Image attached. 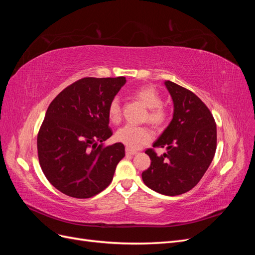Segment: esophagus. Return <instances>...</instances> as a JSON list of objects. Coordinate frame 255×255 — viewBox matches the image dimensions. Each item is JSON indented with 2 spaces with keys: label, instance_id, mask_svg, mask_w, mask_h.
I'll list each match as a JSON object with an SVG mask.
<instances>
[{
  "label": "esophagus",
  "instance_id": "obj_1",
  "mask_svg": "<svg viewBox=\"0 0 255 255\" xmlns=\"http://www.w3.org/2000/svg\"><path fill=\"white\" fill-rule=\"evenodd\" d=\"M126 153L128 154V155H135V154H137V151L127 148V149H126Z\"/></svg>",
  "mask_w": 255,
  "mask_h": 255
}]
</instances>
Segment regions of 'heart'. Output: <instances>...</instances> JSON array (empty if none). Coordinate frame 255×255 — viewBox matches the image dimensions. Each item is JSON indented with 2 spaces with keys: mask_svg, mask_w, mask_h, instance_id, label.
I'll list each match as a JSON object with an SVG mask.
<instances>
[{
  "mask_svg": "<svg viewBox=\"0 0 255 255\" xmlns=\"http://www.w3.org/2000/svg\"><path fill=\"white\" fill-rule=\"evenodd\" d=\"M135 97L149 109V120L155 126H164L168 120V112L163 106V99L159 92L152 86H143L137 89ZM109 118L117 123L121 118V107L118 98H114L109 104ZM153 132L148 127L128 125L119 128L116 133V140L125 144L127 148L136 150L153 139Z\"/></svg>",
  "mask_w": 255,
  "mask_h": 255,
  "instance_id": "heart-1",
  "label": "heart"
}]
</instances>
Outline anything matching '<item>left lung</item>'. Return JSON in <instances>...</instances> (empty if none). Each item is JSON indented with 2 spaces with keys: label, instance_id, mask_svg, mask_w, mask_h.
<instances>
[{
  "label": "left lung",
  "instance_id": "left-lung-1",
  "mask_svg": "<svg viewBox=\"0 0 255 255\" xmlns=\"http://www.w3.org/2000/svg\"><path fill=\"white\" fill-rule=\"evenodd\" d=\"M173 101V118L153 148H165L157 155L154 149L145 153L150 167L141 174L152 190L166 196H179L194 188L206 172L217 146V128L207 106L194 92L166 81Z\"/></svg>",
  "mask_w": 255,
  "mask_h": 255
}]
</instances>
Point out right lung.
Returning a JSON list of instances; mask_svg holds the SVG:
<instances>
[{
    "label": "right lung",
    "mask_w": 255,
    "mask_h": 255,
    "mask_svg": "<svg viewBox=\"0 0 255 255\" xmlns=\"http://www.w3.org/2000/svg\"><path fill=\"white\" fill-rule=\"evenodd\" d=\"M127 80L84 78L53 100L37 136L38 158L48 181L63 194L91 198L104 190L119 161L121 142L103 146L113 135L107 109Z\"/></svg>",
    "instance_id": "1"
}]
</instances>
